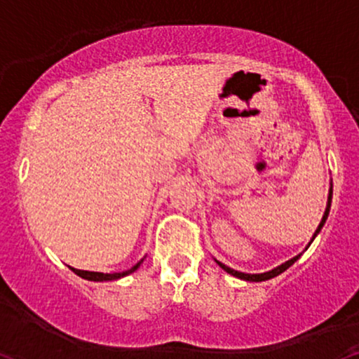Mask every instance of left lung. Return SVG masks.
I'll return each instance as SVG.
<instances>
[{"instance_id":"left-lung-1","label":"left lung","mask_w":359,"mask_h":359,"mask_svg":"<svg viewBox=\"0 0 359 359\" xmlns=\"http://www.w3.org/2000/svg\"><path fill=\"white\" fill-rule=\"evenodd\" d=\"M331 198H333V184L330 183V191H328V201H326V210H325V213H323V218H321V221H320V224H318V228H316L315 234H313L311 240H309V243L306 245V248H304V250H308L309 245H311V243H313V240H315V238L318 236V234H320L321 228L325 226L326 219H328V215H330ZM302 255H303V253L296 255V256H293V258H291V259H287V261H285V263H283V264H280V266H276V268L269 269V271H264V273H241V271H236V269H233V268L226 266V264L221 263V261H218L216 258H215V261H216V264H219V268H221V269H224V271H226L228 274H231V276H234V278H240V280H245V281H255V283H259V281L271 280V278L278 276V274H281L283 271H286V269L290 268L291 264H294L296 261H298L299 258H302Z\"/></svg>"}]
</instances>
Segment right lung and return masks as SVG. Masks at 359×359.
I'll list each match as a JSON object with an SVG mask.
<instances>
[{"label": "right lung", "mask_w": 359, "mask_h": 359, "mask_svg": "<svg viewBox=\"0 0 359 359\" xmlns=\"http://www.w3.org/2000/svg\"><path fill=\"white\" fill-rule=\"evenodd\" d=\"M143 261H144V258L140 259L138 263H136L133 268L126 269V271H121V273H98V271H85V269H76V268H72V266H69V268H72V271L74 274L85 278V280H88V281H113V280H119V278L128 276V274L135 273L136 269L140 268V264L143 263Z\"/></svg>", "instance_id": "obj_1"}]
</instances>
